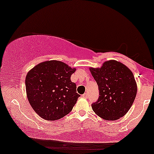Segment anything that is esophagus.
I'll return each mask as SVG.
<instances>
[{"label": "esophagus", "instance_id": "esophagus-1", "mask_svg": "<svg viewBox=\"0 0 154 154\" xmlns=\"http://www.w3.org/2000/svg\"><path fill=\"white\" fill-rule=\"evenodd\" d=\"M88 96V93H84V94L82 95V97H83V98H87Z\"/></svg>", "mask_w": 154, "mask_h": 154}]
</instances>
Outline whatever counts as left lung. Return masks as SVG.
<instances>
[{"instance_id":"left-lung-1","label":"left lung","mask_w":154,"mask_h":154,"mask_svg":"<svg viewBox=\"0 0 154 154\" xmlns=\"http://www.w3.org/2000/svg\"><path fill=\"white\" fill-rule=\"evenodd\" d=\"M99 91L98 100L92 103L97 115L106 120L122 117L132 106L137 94L133 74L123 63L108 61L101 68L90 69Z\"/></svg>"}]
</instances>
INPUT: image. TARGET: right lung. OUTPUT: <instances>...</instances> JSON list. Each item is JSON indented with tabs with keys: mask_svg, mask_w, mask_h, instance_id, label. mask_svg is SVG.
Listing matches in <instances>:
<instances>
[{
	"mask_svg": "<svg viewBox=\"0 0 154 154\" xmlns=\"http://www.w3.org/2000/svg\"><path fill=\"white\" fill-rule=\"evenodd\" d=\"M75 72L66 63L49 61L39 63L25 79L28 100L34 111L46 120L61 119L72 110L77 98V86L71 81Z\"/></svg>",
	"mask_w": 154,
	"mask_h": 154,
	"instance_id": "add662e5",
	"label": "right lung"
}]
</instances>
